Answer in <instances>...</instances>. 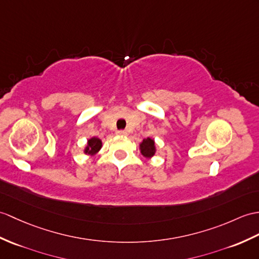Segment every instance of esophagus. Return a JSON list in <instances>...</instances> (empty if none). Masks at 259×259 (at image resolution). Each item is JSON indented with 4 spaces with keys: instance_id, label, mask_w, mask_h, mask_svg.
Listing matches in <instances>:
<instances>
[{
    "instance_id": "esophagus-1",
    "label": "esophagus",
    "mask_w": 259,
    "mask_h": 259,
    "mask_svg": "<svg viewBox=\"0 0 259 259\" xmlns=\"http://www.w3.org/2000/svg\"><path fill=\"white\" fill-rule=\"evenodd\" d=\"M116 134L118 135V136H127L128 134H127V131H124V130H118Z\"/></svg>"
}]
</instances>
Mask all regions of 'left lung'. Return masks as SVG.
I'll use <instances>...</instances> for the list:
<instances>
[{"label": "left lung", "instance_id": "8db88e82", "mask_svg": "<svg viewBox=\"0 0 259 259\" xmlns=\"http://www.w3.org/2000/svg\"><path fill=\"white\" fill-rule=\"evenodd\" d=\"M140 151L143 157L146 158H152L155 153V143L154 140L151 138H147L143 139L140 143Z\"/></svg>", "mask_w": 259, "mask_h": 259}]
</instances>
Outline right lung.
<instances>
[{"mask_svg":"<svg viewBox=\"0 0 259 259\" xmlns=\"http://www.w3.org/2000/svg\"><path fill=\"white\" fill-rule=\"evenodd\" d=\"M101 147H102V142L99 138L93 137L90 138V139H88L87 146L85 150H83V152L89 155H95L101 149Z\"/></svg>","mask_w":259,"mask_h":259,"instance_id":"1","label":"right lung"}]
</instances>
